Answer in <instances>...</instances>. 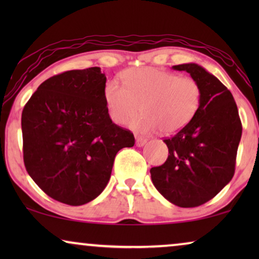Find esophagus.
<instances>
[{
	"label": "esophagus",
	"mask_w": 259,
	"mask_h": 259,
	"mask_svg": "<svg viewBox=\"0 0 259 259\" xmlns=\"http://www.w3.org/2000/svg\"><path fill=\"white\" fill-rule=\"evenodd\" d=\"M147 143V139H145V138H143V137H139V136H137L136 137V145L138 147H141V146H144L145 144Z\"/></svg>",
	"instance_id": "34e87169"
}]
</instances>
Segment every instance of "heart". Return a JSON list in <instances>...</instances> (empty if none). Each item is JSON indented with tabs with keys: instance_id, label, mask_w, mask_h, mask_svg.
Masks as SVG:
<instances>
[{
	"instance_id": "b5f03b06",
	"label": "heart",
	"mask_w": 259,
	"mask_h": 259,
	"mask_svg": "<svg viewBox=\"0 0 259 259\" xmlns=\"http://www.w3.org/2000/svg\"><path fill=\"white\" fill-rule=\"evenodd\" d=\"M122 84L111 80L106 83L104 99L113 122L148 133L160 128L172 134L183 130L200 106V84L190 76L152 68H133L122 73Z\"/></svg>"
}]
</instances>
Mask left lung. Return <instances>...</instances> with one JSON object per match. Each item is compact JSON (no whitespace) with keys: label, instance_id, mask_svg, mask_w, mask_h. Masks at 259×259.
Here are the masks:
<instances>
[{"label":"left lung","instance_id":"left-lung-1","mask_svg":"<svg viewBox=\"0 0 259 259\" xmlns=\"http://www.w3.org/2000/svg\"><path fill=\"white\" fill-rule=\"evenodd\" d=\"M172 68L200 84V106L183 130L164 140L168 157L151 168V178L169 203L196 207L217 196L235 175L242 122L231 92L214 75L197 63Z\"/></svg>","mask_w":259,"mask_h":259}]
</instances>
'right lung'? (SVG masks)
<instances>
[{
    "mask_svg": "<svg viewBox=\"0 0 259 259\" xmlns=\"http://www.w3.org/2000/svg\"><path fill=\"white\" fill-rule=\"evenodd\" d=\"M100 67L49 77L21 119L28 175L53 199L79 206L107 185L118 152L134 146L131 131L109 118Z\"/></svg>",
    "mask_w": 259,
    "mask_h": 259,
    "instance_id": "obj_1",
    "label": "right lung"
}]
</instances>
